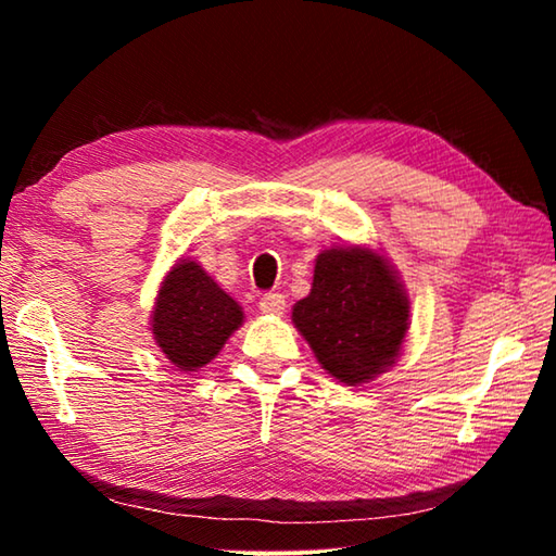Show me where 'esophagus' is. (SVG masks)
Segmentation results:
<instances>
[{
  "label": "esophagus",
  "instance_id": "1",
  "mask_svg": "<svg viewBox=\"0 0 556 556\" xmlns=\"http://www.w3.org/2000/svg\"><path fill=\"white\" fill-rule=\"evenodd\" d=\"M260 308L265 314H271V316H279V314H285V308H287V301H285V296L281 294H265L260 299Z\"/></svg>",
  "mask_w": 556,
  "mask_h": 556
}]
</instances>
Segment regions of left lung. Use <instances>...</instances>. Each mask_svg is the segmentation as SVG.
Masks as SVG:
<instances>
[{
	"mask_svg": "<svg viewBox=\"0 0 556 556\" xmlns=\"http://www.w3.org/2000/svg\"><path fill=\"white\" fill-rule=\"evenodd\" d=\"M291 321L324 370L345 384H363L400 355L409 299L378 252L331 248L316 257L312 291L296 301Z\"/></svg>",
	"mask_w": 556,
	"mask_h": 556,
	"instance_id": "left-lung-1",
	"label": "left lung"
}]
</instances>
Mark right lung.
<instances>
[{
  "mask_svg": "<svg viewBox=\"0 0 556 556\" xmlns=\"http://www.w3.org/2000/svg\"><path fill=\"white\" fill-rule=\"evenodd\" d=\"M242 318L238 301L225 294L199 262L181 260L159 289L152 333L176 368L199 370L220 353Z\"/></svg>",
  "mask_w": 556,
  "mask_h": 556,
  "instance_id": "1",
  "label": "right lung"
}]
</instances>
